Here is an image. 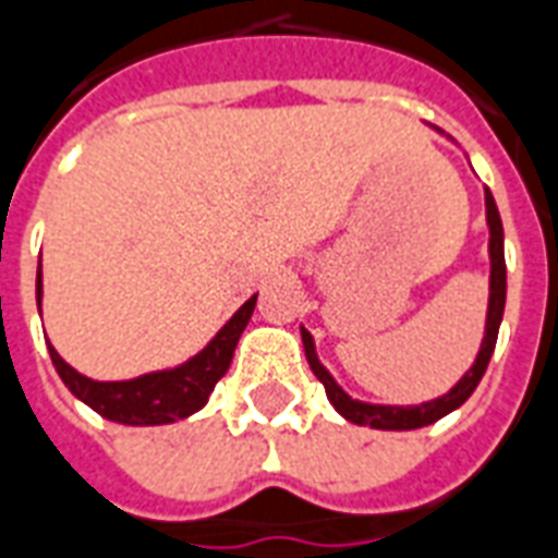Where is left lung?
Masks as SVG:
<instances>
[{"label":"left lung","instance_id":"left-lung-1","mask_svg":"<svg viewBox=\"0 0 558 558\" xmlns=\"http://www.w3.org/2000/svg\"><path fill=\"white\" fill-rule=\"evenodd\" d=\"M487 225H489V312H487V336L481 342V351H477L475 366L469 373L462 375L457 387L445 393V397L433 399V402H421V405H369V402H357L351 399L342 387L336 385L330 373L324 369L318 357H315V345H312V336L303 330V349H306V361H310L312 373L322 381L324 390H327V399L333 402V409L345 421L361 426H373V429H417V426L436 424L438 417H445L453 409H460L465 399L472 397V390L477 387V381L487 373V363L493 357V349H496V336H499L501 312H505V246H501V219L499 209H496V201L487 192Z\"/></svg>","mask_w":558,"mask_h":558}]
</instances>
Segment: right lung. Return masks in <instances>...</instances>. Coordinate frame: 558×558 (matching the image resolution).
<instances>
[{
	"label": "right lung",
	"instance_id": "add662e5",
	"mask_svg": "<svg viewBox=\"0 0 558 558\" xmlns=\"http://www.w3.org/2000/svg\"><path fill=\"white\" fill-rule=\"evenodd\" d=\"M255 300L258 294L236 310L234 318L225 324L197 357L177 369H168V373H149L132 378V381H93L77 369H71L69 363L53 351V345H50V361L71 393L83 399L89 409H96L101 417L134 426L173 424V421H183L197 409H204L216 381L228 373L236 339L246 330ZM38 310H41V264H38Z\"/></svg>",
	"mask_w": 558,
	"mask_h": 558
}]
</instances>
